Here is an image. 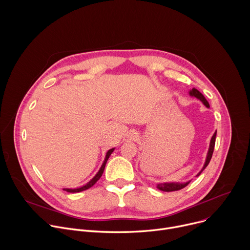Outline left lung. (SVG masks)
<instances>
[{
  "label": "left lung",
  "instance_id": "1",
  "mask_svg": "<svg viewBox=\"0 0 250 250\" xmlns=\"http://www.w3.org/2000/svg\"><path fill=\"white\" fill-rule=\"evenodd\" d=\"M190 96L192 97H196L197 99H199L200 101H202V103L207 106V108H209V104L208 103V101L206 100V98L203 96L202 93H200L197 89L193 88L190 92H189ZM216 136H217V130L215 131V133H213V135L211 136L210 138V142H209V147H208V154H207V157H206V162L202 168V170L197 174V176H199L203 170L208 166V164L209 163L210 161V158L212 156V152H213V148H215V144H216ZM191 182L188 181V182H184V183H177V182H171V183H158L157 184V189H159L160 191H164V192H173V191H178V190H181L183 189L184 187H186L189 183Z\"/></svg>",
  "mask_w": 250,
  "mask_h": 250
}]
</instances>
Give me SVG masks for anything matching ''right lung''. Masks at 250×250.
I'll list each match as a JSON object with an SVG mask.
<instances>
[{"label":"right lung","mask_w":250,"mask_h":250,"mask_svg":"<svg viewBox=\"0 0 250 250\" xmlns=\"http://www.w3.org/2000/svg\"><path fill=\"white\" fill-rule=\"evenodd\" d=\"M115 150V148H111L110 150H108V152H106V154H105V157H104V162H103V164H102V166H101V168H100V170L98 171V173L92 178V179L86 184V185H83L82 187H79V188H75V189H67V188H64L63 190L64 191H66V192H68V193H78V192H82V191H85V190H87V189H89V188H91L93 185H95L96 184V182L100 179L101 178V176H102V174H103V172H104V166H105V163H106V161H108V159H109V157L111 156V154L113 153V151Z\"/></svg>","instance_id":"right-lung-1"}]
</instances>
